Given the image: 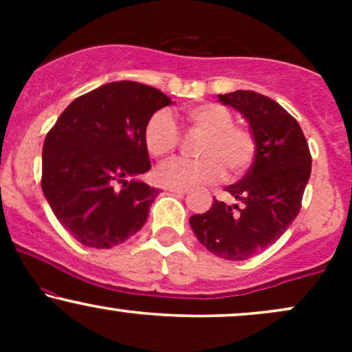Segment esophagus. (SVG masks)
Wrapping results in <instances>:
<instances>
[{
	"instance_id": "esophagus-1",
	"label": "esophagus",
	"mask_w": 352,
	"mask_h": 352,
	"mask_svg": "<svg viewBox=\"0 0 352 352\" xmlns=\"http://www.w3.org/2000/svg\"><path fill=\"white\" fill-rule=\"evenodd\" d=\"M168 190H170L173 195H177V197H184L185 193H187V190H184V188H168Z\"/></svg>"
}]
</instances>
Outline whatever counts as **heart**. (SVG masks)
<instances>
[{
	"label": "heart",
	"mask_w": 352,
	"mask_h": 352,
	"mask_svg": "<svg viewBox=\"0 0 352 352\" xmlns=\"http://www.w3.org/2000/svg\"><path fill=\"white\" fill-rule=\"evenodd\" d=\"M188 127L204 135L199 160H172L155 172V180L168 188H193L223 179L243 175L254 159L256 142L248 129L233 124V114L217 102L187 109ZM144 144L153 157H167L179 145V129L167 112H157L144 127Z\"/></svg>",
	"instance_id": "1"
}]
</instances>
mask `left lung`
I'll list each match as a JSON object with an SVG mask.
<instances>
[{
  "label": "left lung",
  "mask_w": 352,
  "mask_h": 352,
  "mask_svg": "<svg viewBox=\"0 0 352 352\" xmlns=\"http://www.w3.org/2000/svg\"><path fill=\"white\" fill-rule=\"evenodd\" d=\"M218 100L245 117L256 151L243 179L225 187L235 204L213 199L208 212L190 217V227L210 253L243 261L274 243L298 217L311 153L300 124L273 99L235 91Z\"/></svg>",
  "instance_id": "obj_1"
}]
</instances>
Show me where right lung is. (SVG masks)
<instances>
[{"mask_svg":"<svg viewBox=\"0 0 352 352\" xmlns=\"http://www.w3.org/2000/svg\"><path fill=\"white\" fill-rule=\"evenodd\" d=\"M172 104L155 87L109 82L72 100L47 132L43 193L79 243L112 248L144 227L159 193L140 180L151 170L144 127Z\"/></svg>","mask_w":352,"mask_h":352,"instance_id":"obj_1","label":"right lung"}]
</instances>
